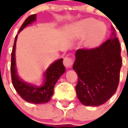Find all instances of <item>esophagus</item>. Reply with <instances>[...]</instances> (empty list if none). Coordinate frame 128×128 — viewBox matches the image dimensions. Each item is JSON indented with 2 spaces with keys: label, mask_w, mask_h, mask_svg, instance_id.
Segmentation results:
<instances>
[{
  "label": "esophagus",
  "mask_w": 128,
  "mask_h": 128,
  "mask_svg": "<svg viewBox=\"0 0 128 128\" xmlns=\"http://www.w3.org/2000/svg\"><path fill=\"white\" fill-rule=\"evenodd\" d=\"M74 63L72 58L69 56H66L63 59V64L66 68H71Z\"/></svg>",
  "instance_id": "obj_1"
}]
</instances>
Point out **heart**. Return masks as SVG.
Listing matches in <instances>:
<instances>
[{
	"mask_svg": "<svg viewBox=\"0 0 128 128\" xmlns=\"http://www.w3.org/2000/svg\"><path fill=\"white\" fill-rule=\"evenodd\" d=\"M76 32L80 37H88L86 46L93 48L102 42L106 37L107 28L105 24L94 18L81 20L76 25Z\"/></svg>",
	"mask_w": 128,
	"mask_h": 128,
	"instance_id": "heart-1",
	"label": "heart"
}]
</instances>
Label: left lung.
<instances>
[{"label": "left lung", "mask_w": 128, "mask_h": 128, "mask_svg": "<svg viewBox=\"0 0 128 128\" xmlns=\"http://www.w3.org/2000/svg\"><path fill=\"white\" fill-rule=\"evenodd\" d=\"M112 35L98 47L81 48L76 52L73 65L78 76L76 92L84 106H100L117 90L122 58L119 41L114 32Z\"/></svg>", "instance_id": "8db88e82"}]
</instances>
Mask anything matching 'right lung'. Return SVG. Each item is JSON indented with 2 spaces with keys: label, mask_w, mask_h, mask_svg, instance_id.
Here are the masks:
<instances>
[{
  "label": "right lung",
  "mask_w": 128,
  "mask_h": 128,
  "mask_svg": "<svg viewBox=\"0 0 128 128\" xmlns=\"http://www.w3.org/2000/svg\"><path fill=\"white\" fill-rule=\"evenodd\" d=\"M36 14H33L28 16V18L25 20L18 33L31 22L35 20ZM17 39V35L15 37L13 49L12 52L11 58V76L12 81L14 89L22 99L25 101L35 104L48 103L50 100L54 92V88L56 81L58 80L59 77L62 75L66 70L65 66L62 64V59L58 60L52 63L50 66L47 71L45 72V83L42 87L37 88L34 86L25 83L19 79L16 74V62H15V48H16V41Z\"/></svg>",
  "instance_id": "obj_1"
}]
</instances>
